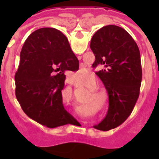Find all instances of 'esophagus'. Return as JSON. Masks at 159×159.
Segmentation results:
<instances>
[{
  "mask_svg": "<svg viewBox=\"0 0 159 159\" xmlns=\"http://www.w3.org/2000/svg\"><path fill=\"white\" fill-rule=\"evenodd\" d=\"M77 57H78L79 60H81V58H82V57H81V56H78ZM68 84H71V83H68Z\"/></svg>",
  "mask_w": 159,
  "mask_h": 159,
  "instance_id": "34e87169",
  "label": "esophagus"
}]
</instances>
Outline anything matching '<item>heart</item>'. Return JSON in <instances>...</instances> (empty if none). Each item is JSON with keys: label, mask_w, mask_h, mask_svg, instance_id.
<instances>
[{"label": "heart", "mask_w": 159, "mask_h": 159, "mask_svg": "<svg viewBox=\"0 0 159 159\" xmlns=\"http://www.w3.org/2000/svg\"><path fill=\"white\" fill-rule=\"evenodd\" d=\"M88 73H89L88 70L86 69V68H84V69H81L78 71V75H88Z\"/></svg>", "instance_id": "b5f03b06"}]
</instances>
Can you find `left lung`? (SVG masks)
<instances>
[{
	"label": "left lung",
	"mask_w": 159,
	"mask_h": 159,
	"mask_svg": "<svg viewBox=\"0 0 159 159\" xmlns=\"http://www.w3.org/2000/svg\"><path fill=\"white\" fill-rule=\"evenodd\" d=\"M90 48L95 57L92 67L100 68L95 74L109 97L106 117L94 127L107 131L121 125L137 102L142 81L139 49L127 31L112 25L95 32Z\"/></svg>",
	"instance_id": "left-lung-1"
}]
</instances>
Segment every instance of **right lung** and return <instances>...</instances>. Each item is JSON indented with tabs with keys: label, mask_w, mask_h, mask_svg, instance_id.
Returning <instances> with one entry per match:
<instances>
[{
	"label": "right lung",
	"mask_w": 159,
	"mask_h": 159,
	"mask_svg": "<svg viewBox=\"0 0 159 159\" xmlns=\"http://www.w3.org/2000/svg\"><path fill=\"white\" fill-rule=\"evenodd\" d=\"M78 69V59L60 31L42 28L32 32L24 43L15 75L16 96L24 112L49 128L75 121L64 109L62 90L64 72Z\"/></svg>",
	"instance_id": "obj_1"
}]
</instances>
